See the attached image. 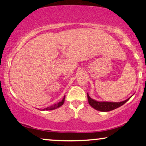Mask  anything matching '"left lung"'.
Masks as SVG:
<instances>
[{
    "label": "left lung",
    "mask_w": 146,
    "mask_h": 146,
    "mask_svg": "<svg viewBox=\"0 0 146 146\" xmlns=\"http://www.w3.org/2000/svg\"><path fill=\"white\" fill-rule=\"evenodd\" d=\"M130 98L131 97L129 98L128 99L125 100L124 101L119 102H105V101L100 102V101L95 100L91 98L89 94H88V99L89 104L92 107V108H94V109L101 112H108L110 111V110L116 109V108L122 106V105L124 104L125 103H126Z\"/></svg>",
    "instance_id": "left-lung-1"
}]
</instances>
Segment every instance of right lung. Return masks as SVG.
<instances>
[{
	"label": "right lung",
	"mask_w": 146,
	"mask_h": 146,
	"mask_svg": "<svg viewBox=\"0 0 146 146\" xmlns=\"http://www.w3.org/2000/svg\"><path fill=\"white\" fill-rule=\"evenodd\" d=\"M64 98H65V96H64L63 99L60 102H59L58 103H57V104H55L54 105H52V106H49V107H47V108H44V109H42V110H54V109H56V108H59L60 106H61L62 104H64Z\"/></svg>",
	"instance_id": "right-lung-1"
}]
</instances>
